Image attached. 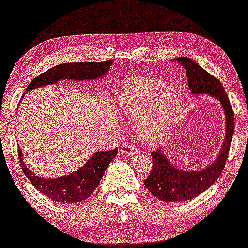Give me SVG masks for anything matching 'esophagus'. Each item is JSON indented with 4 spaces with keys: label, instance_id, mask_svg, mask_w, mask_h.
I'll return each mask as SVG.
<instances>
[{
    "label": "esophagus",
    "instance_id": "obj_1",
    "mask_svg": "<svg viewBox=\"0 0 248 248\" xmlns=\"http://www.w3.org/2000/svg\"><path fill=\"white\" fill-rule=\"evenodd\" d=\"M121 154H127V155H134V154L139 153V149H137L135 146L132 144H124L120 147Z\"/></svg>",
    "mask_w": 248,
    "mask_h": 248
}]
</instances>
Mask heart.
<instances>
[{
    "label": "heart",
    "instance_id": "obj_1",
    "mask_svg": "<svg viewBox=\"0 0 248 248\" xmlns=\"http://www.w3.org/2000/svg\"><path fill=\"white\" fill-rule=\"evenodd\" d=\"M120 108L132 119H141L140 136L155 141L164 134L181 107V99L164 82L144 78L122 83L116 91Z\"/></svg>",
    "mask_w": 248,
    "mask_h": 248
}]
</instances>
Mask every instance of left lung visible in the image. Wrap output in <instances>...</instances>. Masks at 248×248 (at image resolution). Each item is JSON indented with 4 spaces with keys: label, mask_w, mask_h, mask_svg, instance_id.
Wrapping results in <instances>:
<instances>
[{
    "label": "left lung",
    "mask_w": 248,
    "mask_h": 248,
    "mask_svg": "<svg viewBox=\"0 0 248 248\" xmlns=\"http://www.w3.org/2000/svg\"><path fill=\"white\" fill-rule=\"evenodd\" d=\"M176 60L186 69L189 89L192 93H209L221 102L226 115V136L218 157L210 167L199 171L180 170L161 153V148L152 152V171L144 185L153 196L165 202L190 200L208 190L224 169L234 134V112L222 83L188 57H179Z\"/></svg>",
    "instance_id": "1"
}]
</instances>
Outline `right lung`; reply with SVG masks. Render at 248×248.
I'll return each instance as SVG.
<instances>
[{
  "instance_id": "obj_1",
  "label": "right lung",
  "mask_w": 248,
  "mask_h": 248,
  "mask_svg": "<svg viewBox=\"0 0 248 248\" xmlns=\"http://www.w3.org/2000/svg\"><path fill=\"white\" fill-rule=\"evenodd\" d=\"M112 63L113 60L109 59L97 62H84L58 64L32 79L26 90H32L62 79H97L108 70ZM17 149L23 172L40 193L62 203H78L90 197L97 188L107 167L116 156L119 148L108 152H97L78 171L57 179H45L32 173L24 164L21 149L19 147Z\"/></svg>"
}]
</instances>
